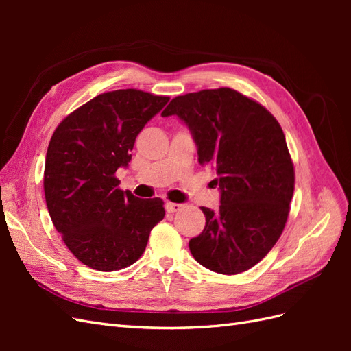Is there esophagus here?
<instances>
[{"label": "esophagus", "instance_id": "34e87169", "mask_svg": "<svg viewBox=\"0 0 351 351\" xmlns=\"http://www.w3.org/2000/svg\"><path fill=\"white\" fill-rule=\"evenodd\" d=\"M182 208H183L182 204H174V202H167L165 204V209H167V212H169V214H174V212L182 210Z\"/></svg>", "mask_w": 351, "mask_h": 351}]
</instances>
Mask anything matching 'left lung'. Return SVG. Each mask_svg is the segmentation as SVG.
<instances>
[{"label":"left lung","instance_id":"obj_1","mask_svg":"<svg viewBox=\"0 0 351 351\" xmlns=\"http://www.w3.org/2000/svg\"><path fill=\"white\" fill-rule=\"evenodd\" d=\"M161 115H177L189 127L199 164L218 176L221 205L200 208L206 224L189 241L193 258L224 275L250 269L278 241L294 192V167L280 123L230 88L177 97Z\"/></svg>","mask_w":351,"mask_h":351}]
</instances>
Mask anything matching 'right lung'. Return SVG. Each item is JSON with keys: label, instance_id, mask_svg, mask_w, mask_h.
Masks as SVG:
<instances>
[{"label": "right lung", "instance_id": "right-lung-1", "mask_svg": "<svg viewBox=\"0 0 351 351\" xmlns=\"http://www.w3.org/2000/svg\"><path fill=\"white\" fill-rule=\"evenodd\" d=\"M168 101L137 89L105 92L69 114L51 137L44 171L49 217L69 250L92 269L130 267L165 215L159 197L119 189L115 171L129 165L137 134Z\"/></svg>", "mask_w": 351, "mask_h": 351}]
</instances>
